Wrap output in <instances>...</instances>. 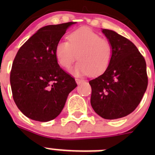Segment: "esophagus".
Returning a JSON list of instances; mask_svg holds the SVG:
<instances>
[{"instance_id": "34e87169", "label": "esophagus", "mask_w": 155, "mask_h": 155, "mask_svg": "<svg viewBox=\"0 0 155 155\" xmlns=\"http://www.w3.org/2000/svg\"><path fill=\"white\" fill-rule=\"evenodd\" d=\"M75 80H76V82L78 84V85H79V84L82 83V82H84L83 79H76Z\"/></svg>"}]
</instances>
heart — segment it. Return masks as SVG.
Here are the masks:
<instances>
[{
	"mask_svg": "<svg viewBox=\"0 0 155 155\" xmlns=\"http://www.w3.org/2000/svg\"><path fill=\"white\" fill-rule=\"evenodd\" d=\"M68 41H59L54 54L59 64L68 69L76 61L78 62L70 72L76 76L89 73L92 76L107 70L112 54L110 42L87 28H80L68 36Z\"/></svg>",
	"mask_w": 155,
	"mask_h": 155,
	"instance_id": "b5f03b06",
	"label": "heart"
}]
</instances>
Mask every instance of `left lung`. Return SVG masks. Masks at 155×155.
I'll use <instances>...</instances> for the list:
<instances>
[{
	"label": "left lung",
	"mask_w": 155,
	"mask_h": 155,
	"mask_svg": "<svg viewBox=\"0 0 155 155\" xmlns=\"http://www.w3.org/2000/svg\"><path fill=\"white\" fill-rule=\"evenodd\" d=\"M102 33L110 42L112 54L104 73L89 81L91 105L105 119H117L134 112L148 86L146 63L129 40L109 29Z\"/></svg>",
	"instance_id": "left-lung-1"
}]
</instances>
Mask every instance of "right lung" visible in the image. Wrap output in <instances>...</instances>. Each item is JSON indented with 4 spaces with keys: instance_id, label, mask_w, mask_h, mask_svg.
<instances>
[{
    "instance_id": "right-lung-1",
    "label": "right lung",
    "mask_w": 155,
    "mask_h": 155,
    "mask_svg": "<svg viewBox=\"0 0 155 155\" xmlns=\"http://www.w3.org/2000/svg\"><path fill=\"white\" fill-rule=\"evenodd\" d=\"M76 22L41 28L19 48L10 73V85L17 107L28 118L46 122L63 109L75 79L58 64L54 48Z\"/></svg>"
}]
</instances>
